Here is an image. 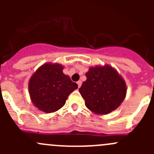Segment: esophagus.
Wrapping results in <instances>:
<instances>
[{
	"instance_id": "esophagus-1",
	"label": "esophagus",
	"mask_w": 154,
	"mask_h": 154,
	"mask_svg": "<svg viewBox=\"0 0 154 154\" xmlns=\"http://www.w3.org/2000/svg\"><path fill=\"white\" fill-rule=\"evenodd\" d=\"M77 85H78V88H80V87L81 86V85H82V81H81V80H79V81L77 82Z\"/></svg>"
}]
</instances>
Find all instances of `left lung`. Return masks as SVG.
I'll return each instance as SVG.
<instances>
[{
  "label": "left lung",
  "instance_id": "obj_1",
  "mask_svg": "<svg viewBox=\"0 0 154 154\" xmlns=\"http://www.w3.org/2000/svg\"><path fill=\"white\" fill-rule=\"evenodd\" d=\"M79 88L85 105L96 115H106L122 104L127 94L125 79L109 64L91 66Z\"/></svg>",
  "mask_w": 154,
  "mask_h": 154
}]
</instances>
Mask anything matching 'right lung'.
Listing matches in <instances>:
<instances>
[{
	"label": "right lung",
	"instance_id": "obj_1",
	"mask_svg": "<svg viewBox=\"0 0 154 154\" xmlns=\"http://www.w3.org/2000/svg\"><path fill=\"white\" fill-rule=\"evenodd\" d=\"M63 68L60 63H45L29 78V97L40 111L57 112L64 106L68 95L78 88L77 83L63 73Z\"/></svg>",
	"mask_w": 154,
	"mask_h": 154
}]
</instances>
